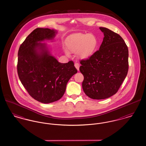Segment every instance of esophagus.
I'll list each match as a JSON object with an SVG mask.
<instances>
[{
    "mask_svg": "<svg viewBox=\"0 0 146 146\" xmlns=\"http://www.w3.org/2000/svg\"><path fill=\"white\" fill-rule=\"evenodd\" d=\"M74 66L76 68V70H79V67H80V66H79V64L78 63H75Z\"/></svg>",
    "mask_w": 146,
    "mask_h": 146,
    "instance_id": "obj_1",
    "label": "esophagus"
}]
</instances>
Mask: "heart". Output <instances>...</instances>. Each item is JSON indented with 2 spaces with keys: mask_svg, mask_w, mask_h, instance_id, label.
Masks as SVG:
<instances>
[{
  "mask_svg": "<svg viewBox=\"0 0 146 146\" xmlns=\"http://www.w3.org/2000/svg\"><path fill=\"white\" fill-rule=\"evenodd\" d=\"M97 38L92 34L78 33L70 36L66 40V53H76L79 59L86 60L93 55L97 48Z\"/></svg>",
  "mask_w": 146,
  "mask_h": 146,
  "instance_id": "obj_1",
  "label": "heart"
}]
</instances>
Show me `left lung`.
<instances>
[{
    "instance_id": "obj_1",
    "label": "left lung",
    "mask_w": 146,
    "mask_h": 146,
    "mask_svg": "<svg viewBox=\"0 0 146 146\" xmlns=\"http://www.w3.org/2000/svg\"><path fill=\"white\" fill-rule=\"evenodd\" d=\"M100 29L104 38L99 50L88 60L81 61L79 68L84 76V92L95 100L115 94L129 69V51L123 39L108 28Z\"/></svg>"
}]
</instances>
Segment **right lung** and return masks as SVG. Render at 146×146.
<instances>
[{
	"instance_id": "obj_1",
	"label": "right lung",
	"mask_w": 146,
	"mask_h": 146,
	"mask_svg": "<svg viewBox=\"0 0 146 146\" xmlns=\"http://www.w3.org/2000/svg\"><path fill=\"white\" fill-rule=\"evenodd\" d=\"M57 31L38 28L28 35L18 52L17 73L30 96L43 104L52 103L64 95L70 78L77 73L74 63L58 62L45 40H54Z\"/></svg>"
}]
</instances>
